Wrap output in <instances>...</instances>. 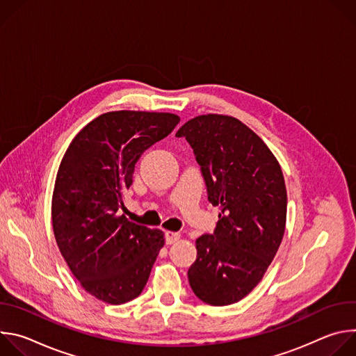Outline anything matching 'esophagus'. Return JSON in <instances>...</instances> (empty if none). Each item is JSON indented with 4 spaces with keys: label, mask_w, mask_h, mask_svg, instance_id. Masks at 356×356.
Returning a JSON list of instances; mask_svg holds the SVG:
<instances>
[{
    "label": "esophagus",
    "mask_w": 356,
    "mask_h": 356,
    "mask_svg": "<svg viewBox=\"0 0 356 356\" xmlns=\"http://www.w3.org/2000/svg\"><path fill=\"white\" fill-rule=\"evenodd\" d=\"M165 238H166V243L172 245V243H175V242H177L180 239V234L175 232V231H166Z\"/></svg>",
    "instance_id": "esophagus-1"
}]
</instances>
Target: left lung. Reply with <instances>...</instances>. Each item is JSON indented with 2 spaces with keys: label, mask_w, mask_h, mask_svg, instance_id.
Here are the masks:
<instances>
[{
  "label": "left lung",
  "mask_w": 356,
  "mask_h": 356,
  "mask_svg": "<svg viewBox=\"0 0 356 356\" xmlns=\"http://www.w3.org/2000/svg\"><path fill=\"white\" fill-rule=\"evenodd\" d=\"M176 136L191 145L209 200L221 209L214 234L195 239L188 282L200 300L228 306L258 286L283 239L287 193L282 168L266 143L231 115L194 117Z\"/></svg>",
  "instance_id": "left-lung-1"
}]
</instances>
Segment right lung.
I'll list each match as a JSON object with an SVG mask.
<instances>
[{
    "mask_svg": "<svg viewBox=\"0 0 356 356\" xmlns=\"http://www.w3.org/2000/svg\"><path fill=\"white\" fill-rule=\"evenodd\" d=\"M179 121L170 113H106L65 152L52 195L54 234L74 277L101 301L118 306L138 297L165 245L163 231L117 211L142 152Z\"/></svg>",
    "mask_w": 356,
    "mask_h": 356,
    "instance_id": "add662e5",
    "label": "right lung"
}]
</instances>
